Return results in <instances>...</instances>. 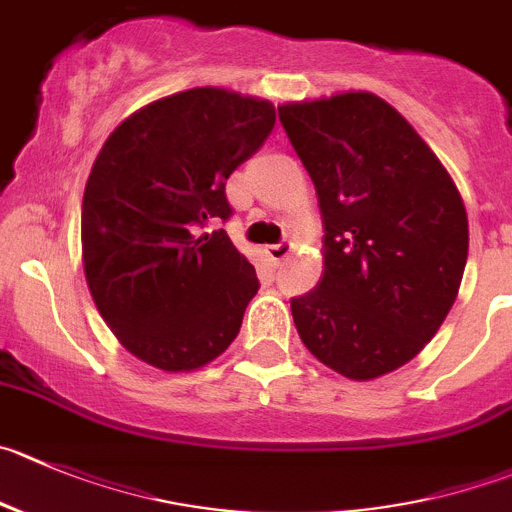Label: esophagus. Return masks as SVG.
Wrapping results in <instances>:
<instances>
[{"label": "esophagus", "mask_w": 512, "mask_h": 512, "mask_svg": "<svg viewBox=\"0 0 512 512\" xmlns=\"http://www.w3.org/2000/svg\"><path fill=\"white\" fill-rule=\"evenodd\" d=\"M291 251H294V243H291V241H281V243H274V246L266 248V253H269V256H271V261L286 259V256H289Z\"/></svg>", "instance_id": "1"}]
</instances>
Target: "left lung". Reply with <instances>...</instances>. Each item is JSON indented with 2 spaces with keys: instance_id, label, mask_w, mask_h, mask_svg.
Listing matches in <instances>:
<instances>
[{
  "instance_id": "1",
  "label": "left lung",
  "mask_w": 512,
  "mask_h": 512,
  "mask_svg": "<svg viewBox=\"0 0 512 512\" xmlns=\"http://www.w3.org/2000/svg\"><path fill=\"white\" fill-rule=\"evenodd\" d=\"M279 120L324 221V276L291 299L296 332L344 377L394 372L455 304L467 261L460 191L417 130L372 92L286 102Z\"/></svg>"
}]
</instances>
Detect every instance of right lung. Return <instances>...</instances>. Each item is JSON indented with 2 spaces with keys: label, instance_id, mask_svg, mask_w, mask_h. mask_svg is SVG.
<instances>
[{
  "label": "right lung",
  "instance_id": "1",
  "mask_svg": "<svg viewBox=\"0 0 512 512\" xmlns=\"http://www.w3.org/2000/svg\"><path fill=\"white\" fill-rule=\"evenodd\" d=\"M276 123L269 100L221 87L160 97L125 118L92 163L82 198V264L105 324L165 372L213 362L259 291L223 228L226 180Z\"/></svg>",
  "mask_w": 512,
  "mask_h": 512
}]
</instances>
